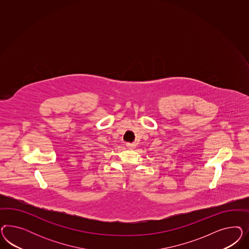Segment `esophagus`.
<instances>
[{
    "instance_id": "esophagus-1",
    "label": "esophagus",
    "mask_w": 249,
    "mask_h": 249,
    "mask_svg": "<svg viewBox=\"0 0 249 249\" xmlns=\"http://www.w3.org/2000/svg\"><path fill=\"white\" fill-rule=\"evenodd\" d=\"M126 145H127V148L129 149V150H133V149L136 147L135 143H129V142H128Z\"/></svg>"
}]
</instances>
